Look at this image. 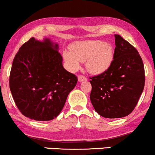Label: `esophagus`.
I'll return each mask as SVG.
<instances>
[{"instance_id":"obj_1","label":"esophagus","mask_w":155,"mask_h":155,"mask_svg":"<svg viewBox=\"0 0 155 155\" xmlns=\"http://www.w3.org/2000/svg\"><path fill=\"white\" fill-rule=\"evenodd\" d=\"M78 81L79 82L87 81V78L83 75H80V76H78Z\"/></svg>"}]
</instances>
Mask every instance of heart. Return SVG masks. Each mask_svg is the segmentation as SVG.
I'll list each match as a JSON object with an SVG mask.
<instances>
[{
	"label": "heart",
	"mask_w": 155,
	"mask_h": 155,
	"mask_svg": "<svg viewBox=\"0 0 155 155\" xmlns=\"http://www.w3.org/2000/svg\"><path fill=\"white\" fill-rule=\"evenodd\" d=\"M64 59L71 71H76L85 61L86 69L93 74H101L110 69L114 59V51L110 43L101 41L76 42L71 51H64Z\"/></svg>",
	"instance_id": "b5f03b06"
}]
</instances>
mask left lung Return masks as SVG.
<instances>
[{
    "instance_id": "obj_1",
    "label": "left lung",
    "mask_w": 155,
    "mask_h": 155,
    "mask_svg": "<svg viewBox=\"0 0 155 155\" xmlns=\"http://www.w3.org/2000/svg\"><path fill=\"white\" fill-rule=\"evenodd\" d=\"M112 67L91 78L90 99L94 110L106 118H120L133 112L144 88L143 64L139 52L119 35Z\"/></svg>"
}]
</instances>
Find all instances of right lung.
<instances>
[{
  "mask_svg": "<svg viewBox=\"0 0 155 155\" xmlns=\"http://www.w3.org/2000/svg\"><path fill=\"white\" fill-rule=\"evenodd\" d=\"M59 45L50 38H31L13 61L9 87L16 107L25 117L51 120L62 110L78 78L64 68Z\"/></svg>",
  "mask_w": 155,
  "mask_h": 155,
  "instance_id": "right-lung-1",
  "label": "right lung"
}]
</instances>
